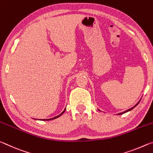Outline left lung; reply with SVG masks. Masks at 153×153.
<instances>
[{"label":"left lung","mask_w":153,"mask_h":153,"mask_svg":"<svg viewBox=\"0 0 153 153\" xmlns=\"http://www.w3.org/2000/svg\"><path fill=\"white\" fill-rule=\"evenodd\" d=\"M140 100H139V102H138V103H137V104H136V105H134L133 107H131V108H129V109H128V110H126V111H123V112H121V113H118V114H117V115H121V114L126 113H127V112H128V111H129L132 110V109H133V108H134V107H136V106H137V105H138V103L140 102ZM98 110H99V109H98ZM99 111H100V110H99Z\"/></svg>","instance_id":"8db88e82"}]
</instances>
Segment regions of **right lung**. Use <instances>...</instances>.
Segmentation results:
<instances>
[{"label":"right lung","instance_id":"right-lung-1","mask_svg":"<svg viewBox=\"0 0 153 153\" xmlns=\"http://www.w3.org/2000/svg\"><path fill=\"white\" fill-rule=\"evenodd\" d=\"M65 110H66V108H65L64 109V111H63V112H62L60 115H57V116H56V117H53V118H51V119H46V120H43V121H48V120H55V119H56V118H58V117H60V116L61 115H63V113L65 112Z\"/></svg>","mask_w":153,"mask_h":153}]
</instances>
